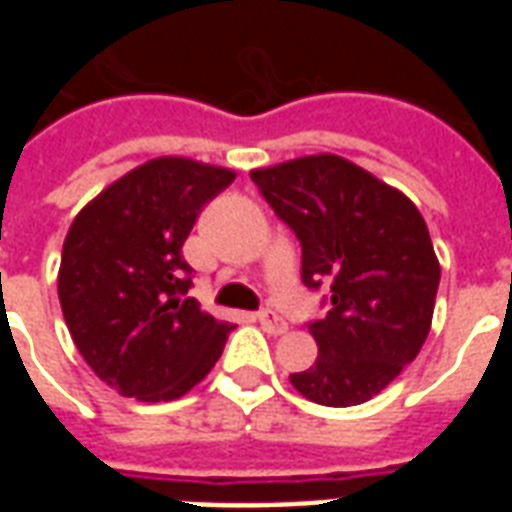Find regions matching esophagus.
<instances>
[{
    "label": "esophagus",
    "instance_id": "1",
    "mask_svg": "<svg viewBox=\"0 0 512 512\" xmlns=\"http://www.w3.org/2000/svg\"><path fill=\"white\" fill-rule=\"evenodd\" d=\"M257 323H260V326H263V332H268V334L288 332V323L282 321L277 312H271V310L257 312Z\"/></svg>",
    "mask_w": 512,
    "mask_h": 512
}]
</instances>
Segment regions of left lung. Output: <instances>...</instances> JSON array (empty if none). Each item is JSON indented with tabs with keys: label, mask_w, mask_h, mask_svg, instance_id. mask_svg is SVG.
<instances>
[{
	"label": "left lung",
	"mask_w": 512,
	"mask_h": 512,
	"mask_svg": "<svg viewBox=\"0 0 512 512\" xmlns=\"http://www.w3.org/2000/svg\"><path fill=\"white\" fill-rule=\"evenodd\" d=\"M301 241V279L332 282V307L310 323L315 365L293 373L321 406H359L392 384L425 345L441 266L406 194L354 161L315 153L249 172Z\"/></svg>",
	"instance_id": "8db88e82"
}]
</instances>
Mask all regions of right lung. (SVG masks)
<instances>
[{
    "mask_svg": "<svg viewBox=\"0 0 512 512\" xmlns=\"http://www.w3.org/2000/svg\"><path fill=\"white\" fill-rule=\"evenodd\" d=\"M235 169L186 156L139 164L76 213L57 293L73 343L120 395L178 400L211 373L233 323L186 299L183 244Z\"/></svg>",
    "mask_w": 512,
    "mask_h": 512,
    "instance_id": "add662e5",
    "label": "right lung"
}]
</instances>
